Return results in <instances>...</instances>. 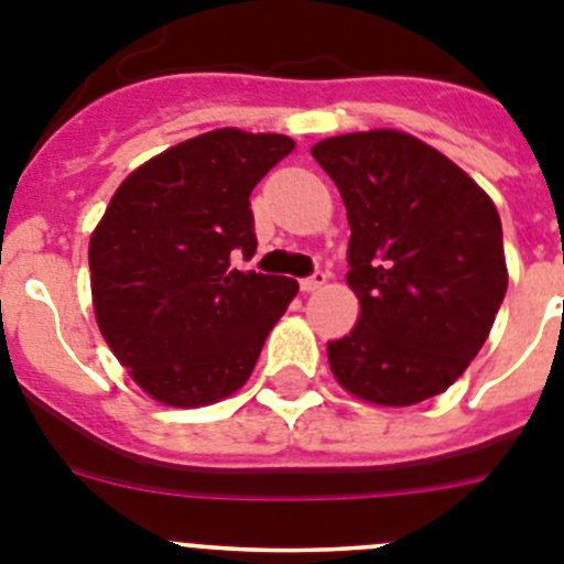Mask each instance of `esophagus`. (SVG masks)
<instances>
[{"instance_id": "1", "label": "esophagus", "mask_w": 564, "mask_h": 564, "mask_svg": "<svg viewBox=\"0 0 564 564\" xmlns=\"http://www.w3.org/2000/svg\"><path fill=\"white\" fill-rule=\"evenodd\" d=\"M325 285H327V273L325 271H316L313 276H307V279H302V282H299L302 293H313V291H318V288H325Z\"/></svg>"}]
</instances>
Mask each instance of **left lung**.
Returning <instances> with one entry per match:
<instances>
[{
	"label": "left lung",
	"mask_w": 564,
	"mask_h": 564,
	"mask_svg": "<svg viewBox=\"0 0 564 564\" xmlns=\"http://www.w3.org/2000/svg\"><path fill=\"white\" fill-rule=\"evenodd\" d=\"M341 192L358 296L327 361L352 398L412 406L441 395L486 344L508 288L497 206L415 134L370 129L311 149Z\"/></svg>",
	"instance_id": "obj_1"
}]
</instances>
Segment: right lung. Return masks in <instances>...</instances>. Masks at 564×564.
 <instances>
[{
  "label": "right lung",
  "instance_id": "1",
  "mask_svg": "<svg viewBox=\"0 0 564 564\" xmlns=\"http://www.w3.org/2000/svg\"><path fill=\"white\" fill-rule=\"evenodd\" d=\"M296 143L223 127L127 174L89 237V288L104 341L149 398L197 410L251 378L299 285L231 268L253 257L251 197Z\"/></svg>",
  "mask_w": 564,
  "mask_h": 564
}]
</instances>
